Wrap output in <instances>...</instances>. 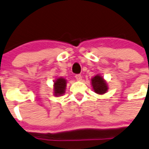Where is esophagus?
<instances>
[{
    "instance_id": "34e87169",
    "label": "esophagus",
    "mask_w": 149,
    "mask_h": 149,
    "mask_svg": "<svg viewBox=\"0 0 149 149\" xmlns=\"http://www.w3.org/2000/svg\"><path fill=\"white\" fill-rule=\"evenodd\" d=\"M75 78H76V79L77 80V81H79H79H81V80H82V77L81 75H76Z\"/></svg>"
}]
</instances>
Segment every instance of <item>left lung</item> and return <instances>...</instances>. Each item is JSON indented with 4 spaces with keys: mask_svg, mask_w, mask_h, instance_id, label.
<instances>
[{
    "mask_svg": "<svg viewBox=\"0 0 149 149\" xmlns=\"http://www.w3.org/2000/svg\"><path fill=\"white\" fill-rule=\"evenodd\" d=\"M91 83L94 92L98 94H106L109 89L107 82L103 76L100 74L95 75L93 78H91Z\"/></svg>",
    "mask_w": 149,
    "mask_h": 149,
    "instance_id": "obj_1",
    "label": "left lung"
}]
</instances>
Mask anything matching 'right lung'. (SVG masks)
Returning <instances> with one entry per match:
<instances>
[{
  "mask_svg": "<svg viewBox=\"0 0 149 149\" xmlns=\"http://www.w3.org/2000/svg\"><path fill=\"white\" fill-rule=\"evenodd\" d=\"M67 80L63 77H58L55 79L54 81V85H53V94L56 97L62 96L64 94L66 90V86H67Z\"/></svg>",
  "mask_w": 149,
  "mask_h": 149,
  "instance_id": "add662e5",
  "label": "right lung"
}]
</instances>
